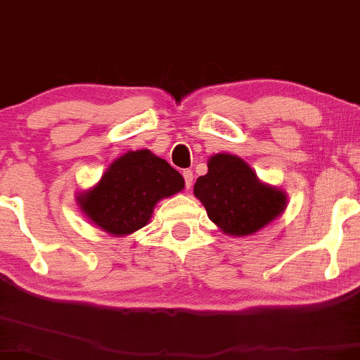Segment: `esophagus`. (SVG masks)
<instances>
[{
	"mask_svg": "<svg viewBox=\"0 0 360 360\" xmlns=\"http://www.w3.org/2000/svg\"><path fill=\"white\" fill-rule=\"evenodd\" d=\"M183 177H184V183H186V189H191V186H193V179H194L193 171L191 169L183 171Z\"/></svg>",
	"mask_w": 360,
	"mask_h": 360,
	"instance_id": "1",
	"label": "esophagus"
}]
</instances>
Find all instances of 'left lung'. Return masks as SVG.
<instances>
[{"label":"left lung","mask_w":360,"mask_h":360,"mask_svg":"<svg viewBox=\"0 0 360 360\" xmlns=\"http://www.w3.org/2000/svg\"><path fill=\"white\" fill-rule=\"evenodd\" d=\"M207 167V174L195 181L194 194L209 219L229 236H252L285 210L283 191L262 184L238 156L215 155Z\"/></svg>","instance_id":"obj_1"}]
</instances>
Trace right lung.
Listing matches in <instances>:
<instances>
[{
  "mask_svg": "<svg viewBox=\"0 0 360 360\" xmlns=\"http://www.w3.org/2000/svg\"><path fill=\"white\" fill-rule=\"evenodd\" d=\"M183 188V176L169 162L140 150L115 160L100 183L77 199L84 214L105 232L128 236L145 227L158 200Z\"/></svg>",
  "mask_w": 360,
  "mask_h": 360,
  "instance_id": "right-lung-1",
  "label": "right lung"
}]
</instances>
